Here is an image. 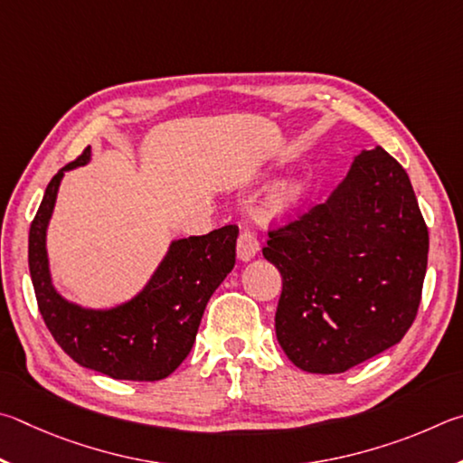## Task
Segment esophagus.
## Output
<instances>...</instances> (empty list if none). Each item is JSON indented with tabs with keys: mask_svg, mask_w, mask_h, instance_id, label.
<instances>
[{
	"mask_svg": "<svg viewBox=\"0 0 463 463\" xmlns=\"http://www.w3.org/2000/svg\"><path fill=\"white\" fill-rule=\"evenodd\" d=\"M260 252V244H258V238L250 230H244L238 238V258L240 260H252V258Z\"/></svg>",
	"mask_w": 463,
	"mask_h": 463,
	"instance_id": "1",
	"label": "esophagus"
}]
</instances>
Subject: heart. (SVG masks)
<instances>
[{"mask_svg": "<svg viewBox=\"0 0 463 463\" xmlns=\"http://www.w3.org/2000/svg\"><path fill=\"white\" fill-rule=\"evenodd\" d=\"M305 194V183L301 178H288V181L280 183L277 189L270 193L269 201H266V209L270 213H282L290 207H295Z\"/></svg>", "mask_w": 463, "mask_h": 463, "instance_id": "1", "label": "heart"}]
</instances>
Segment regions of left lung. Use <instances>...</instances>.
Instances as JSON below:
<instances>
[{
  "instance_id": "8db88e82",
  "label": "left lung",
  "mask_w": 463,
  "mask_h": 463,
  "mask_svg": "<svg viewBox=\"0 0 463 463\" xmlns=\"http://www.w3.org/2000/svg\"><path fill=\"white\" fill-rule=\"evenodd\" d=\"M282 277L279 344L297 368L339 374L399 344L417 317L429 232L409 175L364 150L329 194L262 248Z\"/></svg>"
}]
</instances>
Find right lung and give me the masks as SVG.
Segmentation results:
<instances>
[{
  "mask_svg": "<svg viewBox=\"0 0 463 463\" xmlns=\"http://www.w3.org/2000/svg\"><path fill=\"white\" fill-rule=\"evenodd\" d=\"M89 158L91 148H85L52 176L30 225L28 264L38 309L56 344L79 366L116 380L154 383L189 355L207 301L236 264L238 225L175 240L142 293L116 309L93 311L64 301L48 272L46 227L64 170Z\"/></svg>",
  "mask_w": 463,
  "mask_h": 463,
  "instance_id": "1",
  "label": "right lung"
}]
</instances>
